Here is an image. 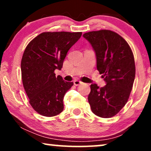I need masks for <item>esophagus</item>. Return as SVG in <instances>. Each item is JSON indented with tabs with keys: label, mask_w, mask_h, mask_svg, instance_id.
Masks as SVG:
<instances>
[{
	"label": "esophagus",
	"mask_w": 151,
	"mask_h": 151,
	"mask_svg": "<svg viewBox=\"0 0 151 151\" xmlns=\"http://www.w3.org/2000/svg\"><path fill=\"white\" fill-rule=\"evenodd\" d=\"M82 83V82L81 81H80V80H74V81H73L74 85H76V86L80 85V84H81Z\"/></svg>",
	"instance_id": "obj_1"
}]
</instances>
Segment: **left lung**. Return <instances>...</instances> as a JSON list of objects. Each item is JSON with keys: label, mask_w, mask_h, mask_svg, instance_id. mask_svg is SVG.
I'll return each instance as SVG.
<instances>
[{"label": "left lung", "mask_w": 151, "mask_h": 151, "mask_svg": "<svg viewBox=\"0 0 151 151\" xmlns=\"http://www.w3.org/2000/svg\"><path fill=\"white\" fill-rule=\"evenodd\" d=\"M96 52L97 69L106 84H91L88 96L92 112L104 118L114 116L125 106L135 76L133 53L127 41L117 33L102 29L85 33Z\"/></svg>", "instance_id": "obj_1"}]
</instances>
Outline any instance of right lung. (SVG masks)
I'll list each match as a JSON object with an SVG mask.
<instances>
[{"instance_id":"right-lung-1","label":"right lung","mask_w":151,"mask_h":151,"mask_svg":"<svg viewBox=\"0 0 151 151\" xmlns=\"http://www.w3.org/2000/svg\"><path fill=\"white\" fill-rule=\"evenodd\" d=\"M82 32H43L27 46L21 60L22 84L29 103L39 114L53 117L63 111V98L73 82L55 76L69 49Z\"/></svg>"}]
</instances>
